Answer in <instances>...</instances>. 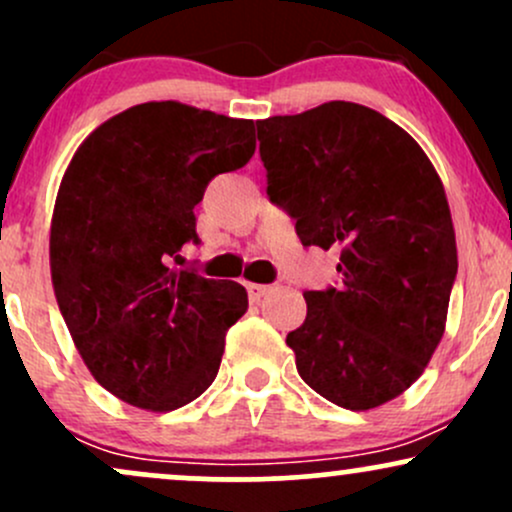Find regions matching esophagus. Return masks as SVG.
<instances>
[{
  "mask_svg": "<svg viewBox=\"0 0 512 512\" xmlns=\"http://www.w3.org/2000/svg\"><path fill=\"white\" fill-rule=\"evenodd\" d=\"M245 289H248L250 301L257 303V301H260V298H264L269 291H272V286H264V284H245Z\"/></svg>",
  "mask_w": 512,
  "mask_h": 512,
  "instance_id": "34e87169",
  "label": "esophagus"
}]
</instances>
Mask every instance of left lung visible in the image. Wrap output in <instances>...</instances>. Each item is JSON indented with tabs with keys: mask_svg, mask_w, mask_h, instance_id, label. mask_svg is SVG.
<instances>
[{
	"mask_svg": "<svg viewBox=\"0 0 512 512\" xmlns=\"http://www.w3.org/2000/svg\"><path fill=\"white\" fill-rule=\"evenodd\" d=\"M257 139L301 243L342 250V286L305 291L286 337L298 373L337 407H380L419 380L448 322L457 245L440 175L411 134L349 101L267 117Z\"/></svg>",
	"mask_w": 512,
	"mask_h": 512,
	"instance_id": "8db88e82",
	"label": "left lung"
}]
</instances>
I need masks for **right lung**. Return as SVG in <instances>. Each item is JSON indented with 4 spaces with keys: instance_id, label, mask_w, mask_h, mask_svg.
Listing matches in <instances>:
<instances>
[{
    "instance_id": "right-lung-1",
    "label": "right lung",
    "mask_w": 512,
    "mask_h": 512,
    "mask_svg": "<svg viewBox=\"0 0 512 512\" xmlns=\"http://www.w3.org/2000/svg\"><path fill=\"white\" fill-rule=\"evenodd\" d=\"M255 122L178 101L122 110L81 142L50 223V274L86 368L132 407L173 411L219 373L248 310L236 281L170 267L209 180L255 154Z\"/></svg>"
}]
</instances>
